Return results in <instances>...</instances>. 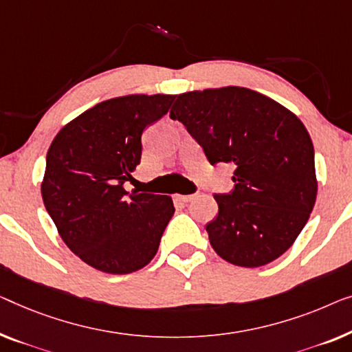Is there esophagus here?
I'll return each mask as SVG.
<instances>
[{"instance_id": "34e87169", "label": "esophagus", "mask_w": 352, "mask_h": 352, "mask_svg": "<svg viewBox=\"0 0 352 352\" xmlns=\"http://www.w3.org/2000/svg\"><path fill=\"white\" fill-rule=\"evenodd\" d=\"M193 198H195V195H177V200H181V201H184V203L192 201Z\"/></svg>"}]
</instances>
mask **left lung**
I'll return each instance as SVG.
<instances>
[{
    "mask_svg": "<svg viewBox=\"0 0 352 352\" xmlns=\"http://www.w3.org/2000/svg\"><path fill=\"white\" fill-rule=\"evenodd\" d=\"M170 117L211 165H236L233 190L214 195L219 212L206 223L217 256L248 268L283 256L308 222L318 192L314 147L298 117L244 87L182 94Z\"/></svg>",
    "mask_w": 352,
    "mask_h": 352,
    "instance_id": "left-lung-1",
    "label": "left lung"
}]
</instances>
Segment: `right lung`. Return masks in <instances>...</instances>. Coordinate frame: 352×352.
<instances>
[{"label":"right lung","mask_w":352,"mask_h":352,"mask_svg":"<svg viewBox=\"0 0 352 352\" xmlns=\"http://www.w3.org/2000/svg\"><path fill=\"white\" fill-rule=\"evenodd\" d=\"M171 95L98 103L60 130L45 157L44 206L60 236L100 272L146 267L175 214L170 197L125 192L141 162V136L170 109Z\"/></svg>","instance_id":"1"}]
</instances>
